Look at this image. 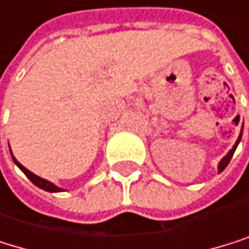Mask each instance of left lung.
I'll use <instances>...</instances> for the list:
<instances>
[{
	"label": "left lung",
	"instance_id": "8db88e82",
	"mask_svg": "<svg viewBox=\"0 0 249 249\" xmlns=\"http://www.w3.org/2000/svg\"><path fill=\"white\" fill-rule=\"evenodd\" d=\"M242 128H244V127H242ZM240 139H242V131H240V134H239V137H237V141H236V143H234V146L230 149V153H228L221 161H219V166H218V171L219 172H222L225 168H227V165H228V163H230V160H231V157H233V154H234V151H236V148H237V145H239V142H240Z\"/></svg>",
	"mask_w": 249,
	"mask_h": 249
}]
</instances>
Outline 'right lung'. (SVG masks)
Instances as JSON below:
<instances>
[{"instance_id":"obj_1","label":"right lung","mask_w":249,"mask_h":249,"mask_svg":"<svg viewBox=\"0 0 249 249\" xmlns=\"http://www.w3.org/2000/svg\"><path fill=\"white\" fill-rule=\"evenodd\" d=\"M13 157V156H12ZM13 161L16 163V166L21 169L25 175H27V178L33 183V184H36L37 187H40V189H43V191H47V192H62V189L60 187H57L55 184H53L51 181H48V180H43V178H40V177H37V175H35L33 172H30L27 168H24L21 163H19L15 157H13Z\"/></svg>"}]
</instances>
